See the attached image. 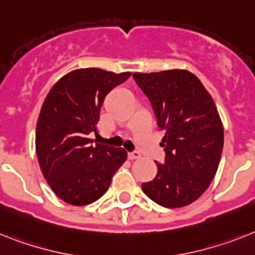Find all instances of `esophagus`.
Listing matches in <instances>:
<instances>
[{
    "label": "esophagus",
    "instance_id": "obj_1",
    "mask_svg": "<svg viewBox=\"0 0 255 255\" xmlns=\"http://www.w3.org/2000/svg\"><path fill=\"white\" fill-rule=\"evenodd\" d=\"M138 158H141V155L138 151L128 152V159H129V160H133V159H138Z\"/></svg>",
    "mask_w": 255,
    "mask_h": 255
}]
</instances>
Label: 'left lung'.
Segmentation results:
<instances>
[{
    "instance_id": "left-lung-1",
    "label": "left lung",
    "mask_w": 255,
    "mask_h": 255,
    "mask_svg": "<svg viewBox=\"0 0 255 255\" xmlns=\"http://www.w3.org/2000/svg\"><path fill=\"white\" fill-rule=\"evenodd\" d=\"M133 79L165 132L164 163L155 161L158 173L142 183L143 192L161 207H186L208 189L220 164L223 126L216 104L187 70L134 73Z\"/></svg>"
}]
</instances>
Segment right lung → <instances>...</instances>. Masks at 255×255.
<instances>
[{
	"mask_svg": "<svg viewBox=\"0 0 255 255\" xmlns=\"http://www.w3.org/2000/svg\"><path fill=\"white\" fill-rule=\"evenodd\" d=\"M129 75L99 68L73 70L56 82L42 105L35 151L47 183L68 204L79 207L100 199L127 159L125 149L92 145L88 134L97 132L106 95Z\"/></svg>",
	"mask_w": 255,
	"mask_h": 255,
	"instance_id": "add662e5",
	"label": "right lung"
}]
</instances>
